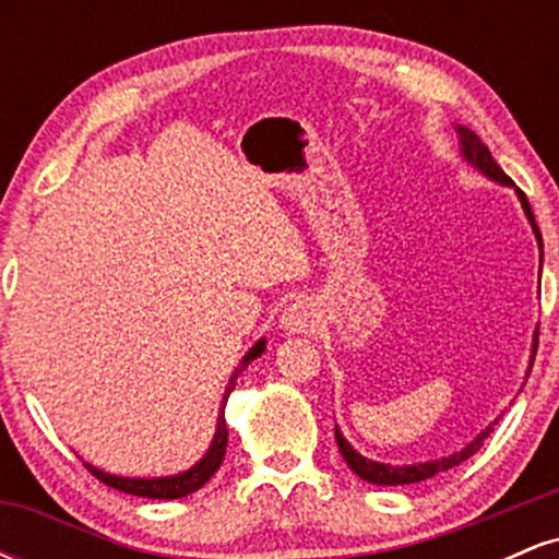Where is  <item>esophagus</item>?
<instances>
[{"instance_id":"obj_1","label":"esophagus","mask_w":559,"mask_h":559,"mask_svg":"<svg viewBox=\"0 0 559 559\" xmlns=\"http://www.w3.org/2000/svg\"><path fill=\"white\" fill-rule=\"evenodd\" d=\"M318 312L307 299H297L281 312V329L286 333H307L316 329Z\"/></svg>"}]
</instances>
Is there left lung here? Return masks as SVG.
<instances>
[{
    "mask_svg": "<svg viewBox=\"0 0 559 559\" xmlns=\"http://www.w3.org/2000/svg\"><path fill=\"white\" fill-rule=\"evenodd\" d=\"M457 133H460V152H463V157L473 165V168H478L480 173H484V176H489L491 181L512 186V189L518 191V199H521V204H523V210H525V217H528L531 226H534L538 247H542V234H538L534 213H531V204H528V199H525L523 191L518 189L515 183H512V178L507 176L502 168H499L497 159L491 157L489 146H486L484 141H480L476 133L471 131V128L457 126ZM536 336H538V333H536ZM536 344H538V338H534V355H531V365H534V357H536ZM489 433H491V426L486 428V431H480L476 439H473L471 444L463 449V452L449 454V457H441V460H433V463H418V465H383V463H373V460L362 457L360 452H355V449H352V444L344 439L338 428H336V444H338V452H342V457L346 460V465H349L352 471H355L362 480H368V484H376V486H404V484H418V480H428V478H433L436 473L449 471V467L465 463V460L471 457V454H476L478 449L484 447V439Z\"/></svg>",
    "mask_w": 559,
    "mask_h": 559,
    "instance_id": "1",
    "label": "left lung"
}]
</instances>
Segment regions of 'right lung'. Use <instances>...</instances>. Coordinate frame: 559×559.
Returning <instances> with one entry per match:
<instances>
[{
  "mask_svg": "<svg viewBox=\"0 0 559 559\" xmlns=\"http://www.w3.org/2000/svg\"><path fill=\"white\" fill-rule=\"evenodd\" d=\"M262 352H265V338H260L258 344L252 346V349L247 352V357H243L239 370H236L234 376H230V383L226 386V394H223V407H221V415H217V431H215V439L213 444H210L207 454H204L202 460L194 467H189L186 473H178V476H168V478H123V476H110V473L99 471V467L83 463L92 471V476H96L102 480V484H107L110 489H118L123 493H133V497H146V499H181L186 493L202 489L204 484H207L210 478L215 476V471L221 467L223 457H226V447H228V428H226V402L230 396V391L236 386V378L243 368H247L249 362L254 360V357H260Z\"/></svg>",
  "mask_w": 559,
  "mask_h": 559,
  "instance_id": "right-lung-1",
  "label": "right lung"
}]
</instances>
